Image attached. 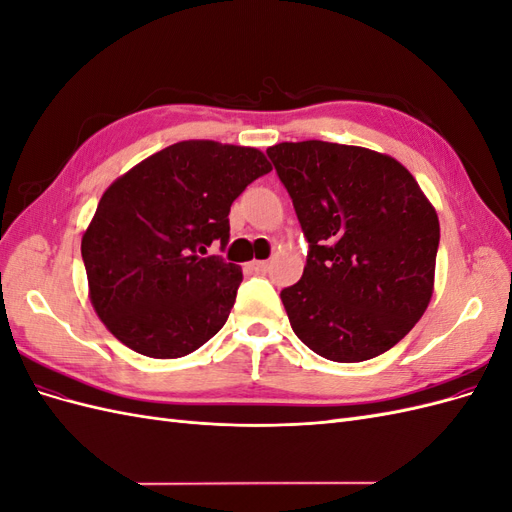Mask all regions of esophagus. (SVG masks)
Masks as SVG:
<instances>
[{"mask_svg": "<svg viewBox=\"0 0 512 512\" xmlns=\"http://www.w3.org/2000/svg\"><path fill=\"white\" fill-rule=\"evenodd\" d=\"M250 269L254 273H267L269 271V260H252L250 262Z\"/></svg>", "mask_w": 512, "mask_h": 512, "instance_id": "obj_1", "label": "esophagus"}]
</instances>
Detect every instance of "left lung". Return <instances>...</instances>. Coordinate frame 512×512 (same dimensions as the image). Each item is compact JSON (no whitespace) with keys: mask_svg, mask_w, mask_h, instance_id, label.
<instances>
[{"mask_svg":"<svg viewBox=\"0 0 512 512\" xmlns=\"http://www.w3.org/2000/svg\"><path fill=\"white\" fill-rule=\"evenodd\" d=\"M309 243L301 280L282 290L292 331L335 363L391 350L431 301L440 222L391 156L324 141L267 149Z\"/></svg>","mask_w":512,"mask_h":512,"instance_id":"8db88e82","label":"left lung"}]
</instances>
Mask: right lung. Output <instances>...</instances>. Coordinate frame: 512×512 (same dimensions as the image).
Listing matches in <instances>:
<instances>
[{
    "label": "right lung",
    "mask_w": 512,
    "mask_h": 512,
    "mask_svg": "<svg viewBox=\"0 0 512 512\" xmlns=\"http://www.w3.org/2000/svg\"><path fill=\"white\" fill-rule=\"evenodd\" d=\"M265 153L183 141L153 153L108 188L81 254L96 314L121 344L151 359H179L218 333L243 280L239 265L207 256L228 245V213Z\"/></svg>",
    "instance_id": "add662e5"
}]
</instances>
